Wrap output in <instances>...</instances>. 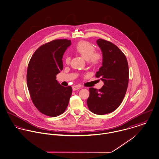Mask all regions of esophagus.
<instances>
[{
    "mask_svg": "<svg viewBox=\"0 0 159 159\" xmlns=\"http://www.w3.org/2000/svg\"><path fill=\"white\" fill-rule=\"evenodd\" d=\"M80 88V87L78 86V85H73V86H72V89H73L74 91L78 90Z\"/></svg>",
    "mask_w": 159,
    "mask_h": 159,
    "instance_id": "obj_1",
    "label": "esophagus"
}]
</instances>
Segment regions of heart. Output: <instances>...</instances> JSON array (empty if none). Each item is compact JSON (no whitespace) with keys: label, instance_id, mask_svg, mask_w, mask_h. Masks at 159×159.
<instances>
[{"label":"heart","instance_id":"obj_1","mask_svg":"<svg viewBox=\"0 0 159 159\" xmlns=\"http://www.w3.org/2000/svg\"><path fill=\"white\" fill-rule=\"evenodd\" d=\"M75 51L80 54L85 60L89 61L90 63L95 64L100 61V55L95 52V48L89 42L83 41L78 43L75 46ZM70 60V57L67 56L65 58L66 63L69 64Z\"/></svg>","mask_w":159,"mask_h":159}]
</instances>
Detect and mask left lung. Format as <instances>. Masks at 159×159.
Returning a JSON list of instances; mask_svg holds the SVG:
<instances>
[{
  "mask_svg": "<svg viewBox=\"0 0 159 159\" xmlns=\"http://www.w3.org/2000/svg\"><path fill=\"white\" fill-rule=\"evenodd\" d=\"M96 43L102 53V66L96 74L104 85L99 90L90 87L87 106L92 113L103 115L114 111L127 92L129 70L125 55L112 43L103 39Z\"/></svg>",
  "mask_w": 159,
  "mask_h": 159,
  "instance_id": "obj_1",
  "label": "left lung"
}]
</instances>
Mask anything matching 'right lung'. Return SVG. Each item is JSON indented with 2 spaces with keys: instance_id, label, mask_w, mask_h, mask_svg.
Segmentation results:
<instances>
[{
  "instance_id": "right-lung-1",
  "label": "right lung",
  "mask_w": 159,
  "mask_h": 159,
  "mask_svg": "<svg viewBox=\"0 0 159 159\" xmlns=\"http://www.w3.org/2000/svg\"><path fill=\"white\" fill-rule=\"evenodd\" d=\"M71 41L55 40L37 49L27 70V85L34 106L43 114L55 117L62 114L72 95L70 86L63 87L56 75L63 69V55Z\"/></svg>"
}]
</instances>
